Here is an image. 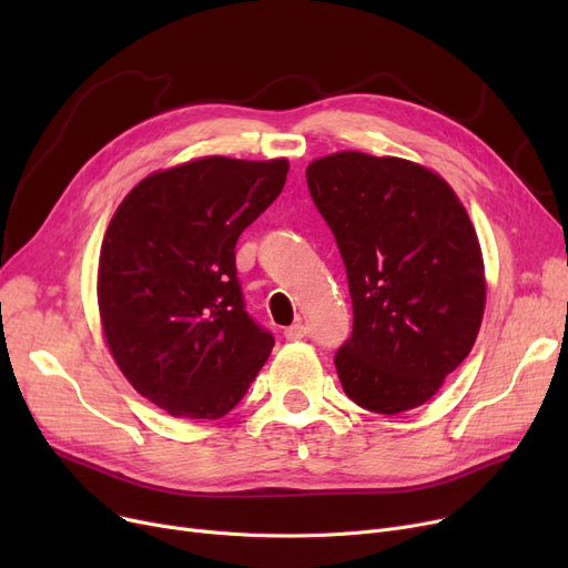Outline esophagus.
Wrapping results in <instances>:
<instances>
[{
  "label": "esophagus",
  "mask_w": 568,
  "mask_h": 568,
  "mask_svg": "<svg viewBox=\"0 0 568 568\" xmlns=\"http://www.w3.org/2000/svg\"><path fill=\"white\" fill-rule=\"evenodd\" d=\"M285 338L287 341H302L308 332H306V324L302 322V320H296L294 324H290V326H285Z\"/></svg>",
  "instance_id": "1"
}]
</instances>
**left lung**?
Instances as JSON below:
<instances>
[{"label":"left lung","instance_id":"left-lung-1","mask_svg":"<svg viewBox=\"0 0 568 568\" xmlns=\"http://www.w3.org/2000/svg\"><path fill=\"white\" fill-rule=\"evenodd\" d=\"M336 236L352 296V336L334 364L364 409L424 405L469 354L486 306L474 225L444 179L412 161L338 152L306 170Z\"/></svg>","mask_w":568,"mask_h":568}]
</instances>
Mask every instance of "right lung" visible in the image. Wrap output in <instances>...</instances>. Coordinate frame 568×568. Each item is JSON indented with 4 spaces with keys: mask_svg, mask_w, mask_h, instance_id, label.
Segmentation results:
<instances>
[{
    "mask_svg": "<svg viewBox=\"0 0 568 568\" xmlns=\"http://www.w3.org/2000/svg\"><path fill=\"white\" fill-rule=\"evenodd\" d=\"M290 163L206 156L149 174L108 225L99 311L135 392L182 419H221L248 392L274 336L244 304L234 246Z\"/></svg>",
    "mask_w": 568,
    "mask_h": 568,
    "instance_id": "right-lung-1",
    "label": "right lung"
}]
</instances>
